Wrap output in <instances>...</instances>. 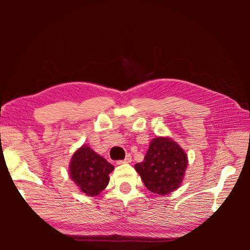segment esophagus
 <instances>
[{
    "mask_svg": "<svg viewBox=\"0 0 250 250\" xmlns=\"http://www.w3.org/2000/svg\"><path fill=\"white\" fill-rule=\"evenodd\" d=\"M131 160H132V158H131L130 154H126L125 158L124 160H119L117 161V164H124V163H130Z\"/></svg>",
    "mask_w": 250,
    "mask_h": 250,
    "instance_id": "34e87169",
    "label": "esophagus"
}]
</instances>
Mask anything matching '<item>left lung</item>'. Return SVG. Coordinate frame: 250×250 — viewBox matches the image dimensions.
I'll list each match as a JSON object with an SVG mask.
<instances>
[{"label":"left lung","instance_id":"8db88e82","mask_svg":"<svg viewBox=\"0 0 250 250\" xmlns=\"http://www.w3.org/2000/svg\"><path fill=\"white\" fill-rule=\"evenodd\" d=\"M186 167L188 155L167 138L153 139L143 162L134 166L146 188L159 195H166L179 188Z\"/></svg>","mask_w":250,"mask_h":250}]
</instances>
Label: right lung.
<instances>
[{
  "label": "right lung",
  "instance_id": "add662e5",
  "mask_svg": "<svg viewBox=\"0 0 250 250\" xmlns=\"http://www.w3.org/2000/svg\"><path fill=\"white\" fill-rule=\"evenodd\" d=\"M113 166L88 146H83L74 153L69 164V174L82 192L95 196L109 183Z\"/></svg>",
  "mask_w": 250,
  "mask_h": 250
}]
</instances>
